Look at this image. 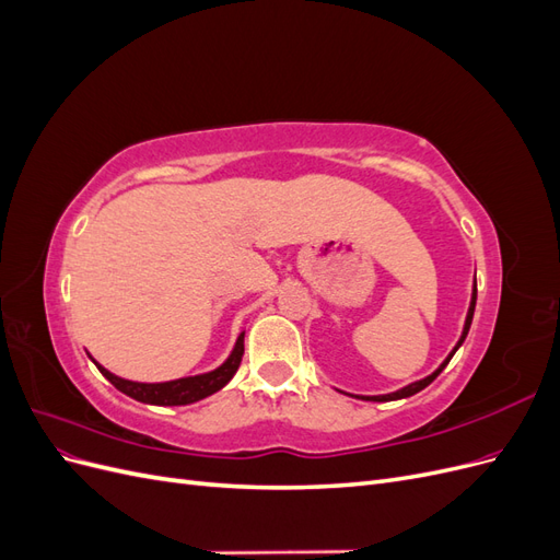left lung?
<instances>
[{
	"mask_svg": "<svg viewBox=\"0 0 560 560\" xmlns=\"http://www.w3.org/2000/svg\"><path fill=\"white\" fill-rule=\"evenodd\" d=\"M474 306H477V280H474V287H471V301H469V311H467V317H465V327H463V336H460V341L455 343V348L451 350V354L448 358L439 364V369H434L430 376H425V378H420V381H416V383H411V385H406V387H401V389H397V393H389V395H376V397H358V399H366V401H393V399H404V397H411V395H416V393H420V389H425L439 374H442V371L446 369V364L451 362V358L455 354V350L463 346V341L467 338V331H469V325H471V317H474Z\"/></svg>",
	"mask_w": 560,
	"mask_h": 560,
	"instance_id": "1",
	"label": "left lung"
}]
</instances>
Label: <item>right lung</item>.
I'll use <instances>...</instances> for the list:
<instances>
[{
  "label": "right lung",
  "mask_w": 560,
  "mask_h": 560,
  "mask_svg": "<svg viewBox=\"0 0 560 560\" xmlns=\"http://www.w3.org/2000/svg\"><path fill=\"white\" fill-rule=\"evenodd\" d=\"M245 352V331L238 336L231 354L222 366H217L214 371H208V374H198V376H186L177 381H165V383H138V381H126L114 376L112 371L105 366H100L95 360V366L116 389H121L124 395L138 399L142 404H154V406H184V404H194L198 399H206L214 395L217 389H222L235 371L241 366Z\"/></svg>",
  "instance_id": "1"
}]
</instances>
